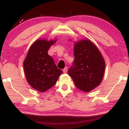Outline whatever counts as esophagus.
<instances>
[{"mask_svg":"<svg viewBox=\"0 0 129 129\" xmlns=\"http://www.w3.org/2000/svg\"><path fill=\"white\" fill-rule=\"evenodd\" d=\"M62 71H63V73H66V72H67V67H65L64 69L62 70Z\"/></svg>","mask_w":129,"mask_h":129,"instance_id":"obj_1","label":"esophagus"}]
</instances>
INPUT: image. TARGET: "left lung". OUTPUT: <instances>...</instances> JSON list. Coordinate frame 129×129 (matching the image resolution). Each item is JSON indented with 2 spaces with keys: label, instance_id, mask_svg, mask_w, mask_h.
Returning a JSON list of instances; mask_svg holds the SVG:
<instances>
[{
  "label": "left lung",
  "instance_id": "8db88e82",
  "mask_svg": "<svg viewBox=\"0 0 129 129\" xmlns=\"http://www.w3.org/2000/svg\"><path fill=\"white\" fill-rule=\"evenodd\" d=\"M74 56L75 60L68 74L78 89L88 92L101 82L104 74V60L97 47L88 40L75 44Z\"/></svg>",
  "mask_w": 129,
  "mask_h": 129
}]
</instances>
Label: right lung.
I'll return each instance as SVG.
<instances>
[{"label":"right lung","instance_id":"right-lung-1","mask_svg":"<svg viewBox=\"0 0 129 129\" xmlns=\"http://www.w3.org/2000/svg\"><path fill=\"white\" fill-rule=\"evenodd\" d=\"M56 41L38 40L31 46L23 62L25 76L29 85L41 92L54 86L62 73L57 69L48 50Z\"/></svg>","mask_w":129,"mask_h":129}]
</instances>
